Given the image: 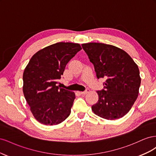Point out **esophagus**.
I'll return each instance as SVG.
<instances>
[{
  "label": "esophagus",
  "instance_id": "obj_1",
  "mask_svg": "<svg viewBox=\"0 0 156 156\" xmlns=\"http://www.w3.org/2000/svg\"><path fill=\"white\" fill-rule=\"evenodd\" d=\"M90 92V90H88V89H87V90H85V91H84V92H81L80 93H81V94H88V92Z\"/></svg>",
  "mask_w": 156,
  "mask_h": 156
}]
</instances>
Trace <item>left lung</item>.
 I'll use <instances>...</instances> for the list:
<instances>
[{
    "label": "left lung",
    "mask_w": 156,
    "mask_h": 156,
    "mask_svg": "<svg viewBox=\"0 0 156 156\" xmlns=\"http://www.w3.org/2000/svg\"><path fill=\"white\" fill-rule=\"evenodd\" d=\"M99 78L106 81L97 91L98 101L92 106L94 114L107 120L125 116L139 95L141 79L138 66L125 51L102 43L82 44Z\"/></svg>",
    "instance_id": "8db88e82"
}]
</instances>
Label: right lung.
<instances>
[{
  "instance_id": "obj_1",
  "label": "right lung",
  "mask_w": 156,
  "mask_h": 156,
  "mask_svg": "<svg viewBox=\"0 0 156 156\" xmlns=\"http://www.w3.org/2000/svg\"><path fill=\"white\" fill-rule=\"evenodd\" d=\"M82 49L79 44L58 42L38 51L23 72V91L36 120L60 124L71 113L75 93L56 86L69 61Z\"/></svg>"
}]
</instances>
